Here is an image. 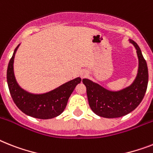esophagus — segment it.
<instances>
[{
    "mask_svg": "<svg viewBox=\"0 0 153 153\" xmlns=\"http://www.w3.org/2000/svg\"><path fill=\"white\" fill-rule=\"evenodd\" d=\"M87 74V71H82V72H81V77H82V78H84V77L86 76Z\"/></svg>",
    "mask_w": 153,
    "mask_h": 153,
    "instance_id": "obj_1",
    "label": "esophagus"
}]
</instances>
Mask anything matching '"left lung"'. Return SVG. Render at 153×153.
I'll return each mask as SVG.
<instances>
[{
  "mask_svg": "<svg viewBox=\"0 0 153 153\" xmlns=\"http://www.w3.org/2000/svg\"><path fill=\"white\" fill-rule=\"evenodd\" d=\"M138 57V71L134 82L120 91H110L87 79L82 82L86 87L88 101L92 111L104 118H119L134 111L143 100L147 89L149 72L145 59L137 44L133 40Z\"/></svg>",
  "mask_w": 153,
  "mask_h": 153,
  "instance_id": "1",
  "label": "left lung"
}]
</instances>
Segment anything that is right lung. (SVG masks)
<instances>
[{
	"label": "right lung",
	"instance_id": "1",
	"mask_svg": "<svg viewBox=\"0 0 153 153\" xmlns=\"http://www.w3.org/2000/svg\"><path fill=\"white\" fill-rule=\"evenodd\" d=\"M19 46V45L15 49L7 70V82L12 100L21 111L29 116L41 120L56 117L64 111L71 94L82 79L76 78L45 94H33L26 91L16 82L13 69L15 54Z\"/></svg>",
	"mask_w": 153,
	"mask_h": 153
}]
</instances>
